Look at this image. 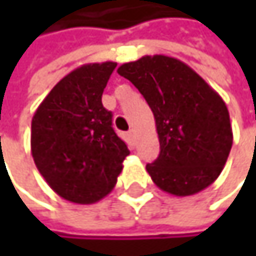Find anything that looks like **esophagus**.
Listing matches in <instances>:
<instances>
[{"instance_id":"1","label":"esophagus","mask_w":256,"mask_h":256,"mask_svg":"<svg viewBox=\"0 0 256 256\" xmlns=\"http://www.w3.org/2000/svg\"><path fill=\"white\" fill-rule=\"evenodd\" d=\"M128 138L130 139V140H134V130H133V128L128 132Z\"/></svg>"}]
</instances>
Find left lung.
Here are the masks:
<instances>
[{"instance_id":"left-lung-1","label":"left lung","mask_w":256,"mask_h":256,"mask_svg":"<svg viewBox=\"0 0 256 256\" xmlns=\"http://www.w3.org/2000/svg\"><path fill=\"white\" fill-rule=\"evenodd\" d=\"M117 72L140 92L154 114L160 154L146 164L152 182L178 197L214 184L232 145L222 98L186 64L163 54L123 64Z\"/></svg>"}]
</instances>
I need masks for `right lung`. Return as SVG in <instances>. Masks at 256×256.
<instances>
[{
	"instance_id": "add662e5",
	"label": "right lung",
	"mask_w": 256,
	"mask_h": 256,
	"mask_svg": "<svg viewBox=\"0 0 256 256\" xmlns=\"http://www.w3.org/2000/svg\"><path fill=\"white\" fill-rule=\"evenodd\" d=\"M116 62L87 64L62 78L36 108L30 152L36 169L62 198L92 204L112 191L128 156L112 128L102 93Z\"/></svg>"
}]
</instances>
